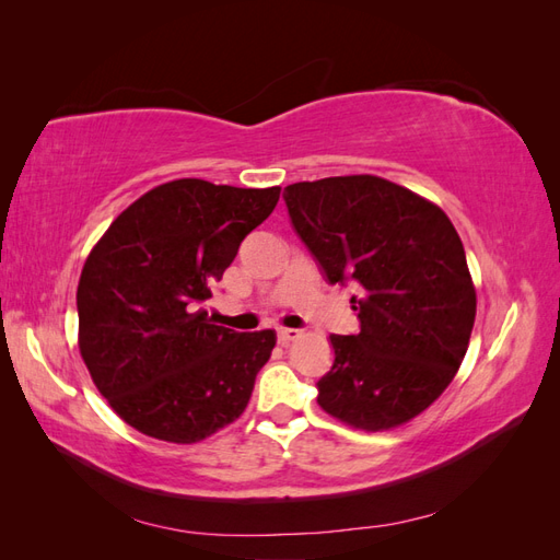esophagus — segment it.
Masks as SVG:
<instances>
[{
    "label": "esophagus",
    "mask_w": 560,
    "mask_h": 560,
    "mask_svg": "<svg viewBox=\"0 0 560 560\" xmlns=\"http://www.w3.org/2000/svg\"><path fill=\"white\" fill-rule=\"evenodd\" d=\"M299 336H301V331H299V329H287V327H280V329H278V341H280L282 346L296 341Z\"/></svg>",
    "instance_id": "esophagus-1"
}]
</instances>
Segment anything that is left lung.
<instances>
[{"label": "left lung", "mask_w": 560, "mask_h": 560, "mask_svg": "<svg viewBox=\"0 0 560 560\" xmlns=\"http://www.w3.org/2000/svg\"><path fill=\"white\" fill-rule=\"evenodd\" d=\"M282 198L325 280L358 287L360 331L329 336L334 364L317 381V404L366 432L416 418L460 369L477 315L451 219L374 175L296 182Z\"/></svg>", "instance_id": "8db88e82"}]
</instances>
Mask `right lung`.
<instances>
[{
  "label": "right lung",
  "mask_w": 560,
  "mask_h": 560,
  "mask_svg": "<svg viewBox=\"0 0 560 560\" xmlns=\"http://www.w3.org/2000/svg\"><path fill=\"white\" fill-rule=\"evenodd\" d=\"M280 186L175 179L118 214L77 290L79 350L112 409L138 432L196 444L238 418L276 331H233L202 308Z\"/></svg>",
  "instance_id": "1"
}]
</instances>
